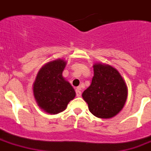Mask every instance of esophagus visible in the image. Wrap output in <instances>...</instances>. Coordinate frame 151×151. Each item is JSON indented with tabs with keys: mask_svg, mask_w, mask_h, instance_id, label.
Wrapping results in <instances>:
<instances>
[{
	"mask_svg": "<svg viewBox=\"0 0 151 151\" xmlns=\"http://www.w3.org/2000/svg\"><path fill=\"white\" fill-rule=\"evenodd\" d=\"M76 96L77 97H80L81 94H82V91H81V88L78 87L76 90Z\"/></svg>",
	"mask_w": 151,
	"mask_h": 151,
	"instance_id": "1",
	"label": "esophagus"
}]
</instances>
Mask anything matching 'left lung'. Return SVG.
I'll return each mask as SVG.
<instances>
[{"instance_id": "8db88e82", "label": "left lung", "mask_w": 151, "mask_h": 151, "mask_svg": "<svg viewBox=\"0 0 151 151\" xmlns=\"http://www.w3.org/2000/svg\"><path fill=\"white\" fill-rule=\"evenodd\" d=\"M91 85L82 93L89 111L96 117L110 119L121 111L127 99L125 81L115 68L95 63Z\"/></svg>"}]
</instances>
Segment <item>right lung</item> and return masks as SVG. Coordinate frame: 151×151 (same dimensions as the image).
<instances>
[{
	"label": "right lung",
	"instance_id": "1",
	"mask_svg": "<svg viewBox=\"0 0 151 151\" xmlns=\"http://www.w3.org/2000/svg\"><path fill=\"white\" fill-rule=\"evenodd\" d=\"M66 61L57 59L47 63L38 72L33 84V93L41 109L50 114H57L66 110L76 92L63 77Z\"/></svg>",
	"mask_w": 151,
	"mask_h": 151
}]
</instances>
